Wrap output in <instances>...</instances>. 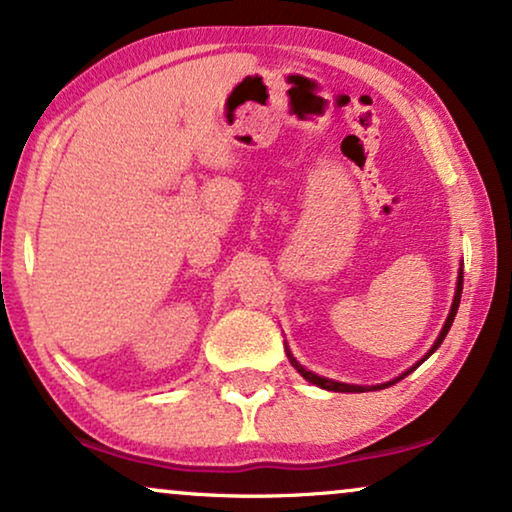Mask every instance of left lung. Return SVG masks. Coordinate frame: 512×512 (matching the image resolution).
Returning a JSON list of instances; mask_svg holds the SVG:
<instances>
[{
    "instance_id": "obj_1",
    "label": "left lung",
    "mask_w": 512,
    "mask_h": 512,
    "mask_svg": "<svg viewBox=\"0 0 512 512\" xmlns=\"http://www.w3.org/2000/svg\"><path fill=\"white\" fill-rule=\"evenodd\" d=\"M461 291H463V270H459V282H456V294H454V303H451V310H449V317H447V322H444V327H442V331H440V336H437V341L433 343V348L428 350V355L423 357V360H428L430 355L435 353L437 348H440V343L444 341V336H447V331L451 329V322H454V317H456V310H459V303H461ZM287 357H289V362H291V367H294L298 374H301L305 381H310V383H315L317 388H324V390H334V393H367V390H383V388H388V386H395L397 381H400V378H404V376H409L411 371H414L418 364H414V367L411 369H407L404 371L402 376H397V378H393V381H388V383H378V386H350V383H338V381H331V378H324V376H317V374H313V371H308L305 367H301V364L296 362V357L289 353V348H287Z\"/></svg>"
}]
</instances>
